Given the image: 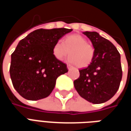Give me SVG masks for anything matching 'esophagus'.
<instances>
[{
	"label": "esophagus",
	"instance_id": "esophagus-1",
	"mask_svg": "<svg viewBox=\"0 0 131 131\" xmlns=\"http://www.w3.org/2000/svg\"><path fill=\"white\" fill-rule=\"evenodd\" d=\"M67 68H68L69 70H71V69H72V66H71L70 64H68L67 65Z\"/></svg>",
	"mask_w": 131,
	"mask_h": 131
}]
</instances>
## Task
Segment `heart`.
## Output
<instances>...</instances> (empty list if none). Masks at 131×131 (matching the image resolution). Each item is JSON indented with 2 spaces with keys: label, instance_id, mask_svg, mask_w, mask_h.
I'll return each instance as SVG.
<instances>
[{
  "label": "heart",
  "instance_id": "obj_1",
  "mask_svg": "<svg viewBox=\"0 0 131 131\" xmlns=\"http://www.w3.org/2000/svg\"><path fill=\"white\" fill-rule=\"evenodd\" d=\"M70 52H69V51ZM54 57L58 60H62L69 53V61L76 64L79 68L86 67L92 62L95 54V48L82 36L70 35L66 37L64 43L58 40L52 48Z\"/></svg>",
  "mask_w": 131,
  "mask_h": 131
}]
</instances>
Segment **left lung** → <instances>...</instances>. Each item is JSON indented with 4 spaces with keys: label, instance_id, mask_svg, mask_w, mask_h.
<instances>
[{
    "label": "left lung",
    "instance_id": "8db88e82",
    "mask_svg": "<svg viewBox=\"0 0 131 131\" xmlns=\"http://www.w3.org/2000/svg\"><path fill=\"white\" fill-rule=\"evenodd\" d=\"M95 48L92 62L80 69L79 77L74 81L79 95L93 104L108 101L118 91L121 78V56L110 40L97 32H83Z\"/></svg>",
    "mask_w": 131,
    "mask_h": 131
}]
</instances>
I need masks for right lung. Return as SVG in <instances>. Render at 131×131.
<instances>
[{"mask_svg":"<svg viewBox=\"0 0 131 131\" xmlns=\"http://www.w3.org/2000/svg\"><path fill=\"white\" fill-rule=\"evenodd\" d=\"M72 29H37L19 42L11 54L10 78L21 97L38 100L50 95L57 77L67 73L65 63L52 53L54 43Z\"/></svg>","mask_w":131,"mask_h":131,"instance_id":"right-lung-1","label":"right lung"}]
</instances>
